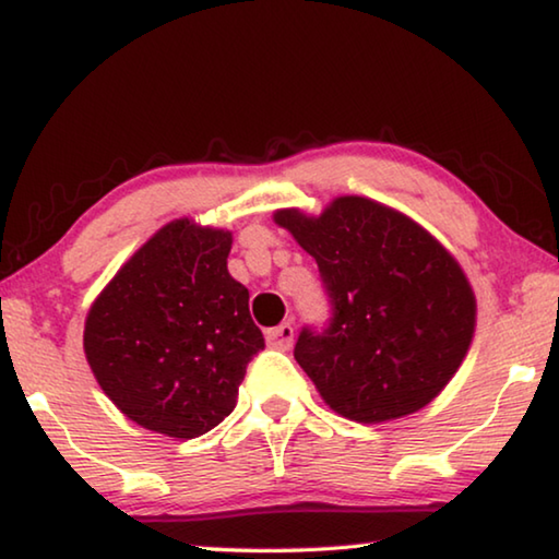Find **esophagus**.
Returning a JSON list of instances; mask_svg holds the SVG:
<instances>
[{"instance_id":"esophagus-1","label":"esophagus","mask_w":559,"mask_h":559,"mask_svg":"<svg viewBox=\"0 0 559 559\" xmlns=\"http://www.w3.org/2000/svg\"><path fill=\"white\" fill-rule=\"evenodd\" d=\"M266 343L276 349H288L293 345V325L281 323L278 328L266 330Z\"/></svg>"}]
</instances>
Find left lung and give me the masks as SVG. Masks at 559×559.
I'll return each mask as SVG.
<instances>
[{"mask_svg": "<svg viewBox=\"0 0 559 559\" xmlns=\"http://www.w3.org/2000/svg\"><path fill=\"white\" fill-rule=\"evenodd\" d=\"M316 259L333 320L302 330L296 359L323 402L359 424L419 412L451 382L476 330L461 263L409 216L367 197H335L318 216L273 212Z\"/></svg>", "mask_w": 559, "mask_h": 559, "instance_id": "obj_1", "label": "left lung"}]
</instances>
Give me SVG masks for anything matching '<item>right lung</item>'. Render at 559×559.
<instances>
[{
    "instance_id": "right-lung-1",
    "label": "right lung",
    "mask_w": 559,
    "mask_h": 559,
    "mask_svg": "<svg viewBox=\"0 0 559 559\" xmlns=\"http://www.w3.org/2000/svg\"><path fill=\"white\" fill-rule=\"evenodd\" d=\"M231 231L175 219L122 263L83 328V353L108 400L143 429L202 437L236 406L263 349L249 290L231 278Z\"/></svg>"
}]
</instances>
